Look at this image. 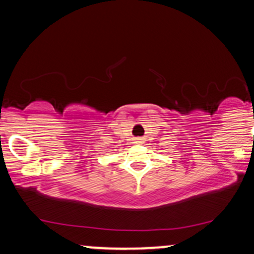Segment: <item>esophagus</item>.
Instances as JSON below:
<instances>
[{"mask_svg": "<svg viewBox=\"0 0 254 254\" xmlns=\"http://www.w3.org/2000/svg\"><path fill=\"white\" fill-rule=\"evenodd\" d=\"M133 143H135V144H142V143H143V138H142V137H136V138H133Z\"/></svg>", "mask_w": 254, "mask_h": 254, "instance_id": "34e87169", "label": "esophagus"}]
</instances>
